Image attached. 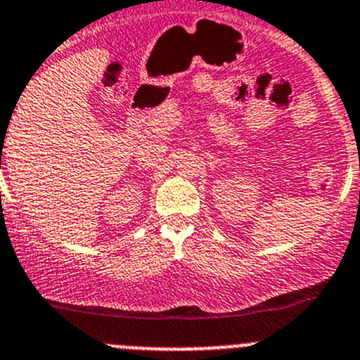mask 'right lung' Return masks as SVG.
Instances as JSON below:
<instances>
[{"instance_id":"right-lung-1","label":"right lung","mask_w":360,"mask_h":360,"mask_svg":"<svg viewBox=\"0 0 360 360\" xmlns=\"http://www.w3.org/2000/svg\"><path fill=\"white\" fill-rule=\"evenodd\" d=\"M0 163H1V161H0ZM0 167H1V165H0Z\"/></svg>"}]
</instances>
